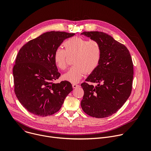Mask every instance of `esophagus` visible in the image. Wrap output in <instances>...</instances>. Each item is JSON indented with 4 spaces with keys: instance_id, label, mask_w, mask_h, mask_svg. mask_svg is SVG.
Masks as SVG:
<instances>
[{
    "instance_id": "34e87169",
    "label": "esophagus",
    "mask_w": 151,
    "mask_h": 151,
    "mask_svg": "<svg viewBox=\"0 0 151 151\" xmlns=\"http://www.w3.org/2000/svg\"><path fill=\"white\" fill-rule=\"evenodd\" d=\"M73 88H78V86H79V85H77V84H75V83H74V84H73Z\"/></svg>"
}]
</instances>
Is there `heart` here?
Returning <instances> with one entry per match:
<instances>
[{"mask_svg": "<svg viewBox=\"0 0 151 151\" xmlns=\"http://www.w3.org/2000/svg\"><path fill=\"white\" fill-rule=\"evenodd\" d=\"M65 49L58 47L53 55L55 64L58 68L65 70L67 66L66 60L73 56L74 64L69 71L64 74L62 78L73 83L78 82L86 73L93 72L99 64L102 50L98 42L78 37H74L63 43Z\"/></svg>", "mask_w": 151, "mask_h": 151, "instance_id": "1", "label": "heart"}]
</instances>
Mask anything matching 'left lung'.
Here are the masks:
<instances>
[{
    "label": "left lung",
    "instance_id": "1",
    "mask_svg": "<svg viewBox=\"0 0 151 151\" xmlns=\"http://www.w3.org/2000/svg\"><path fill=\"white\" fill-rule=\"evenodd\" d=\"M101 45V61L86 79L96 83L94 87L84 82L81 85L84 95L81 106L87 114L103 118L115 113L124 104L132 90L133 63L128 48L102 32L81 33Z\"/></svg>",
    "mask_w": 151,
    "mask_h": 151
}]
</instances>
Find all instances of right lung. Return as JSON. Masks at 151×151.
<instances>
[{
  "label": "right lung",
  "instance_id": "add662e5",
  "mask_svg": "<svg viewBox=\"0 0 151 151\" xmlns=\"http://www.w3.org/2000/svg\"><path fill=\"white\" fill-rule=\"evenodd\" d=\"M74 35L47 32L20 48L13 67L14 92L22 105L31 113L44 117L56 113L73 91L68 81L53 83L60 76L53 55L65 39Z\"/></svg>",
  "mask_w": 151,
  "mask_h": 151
}]
</instances>
